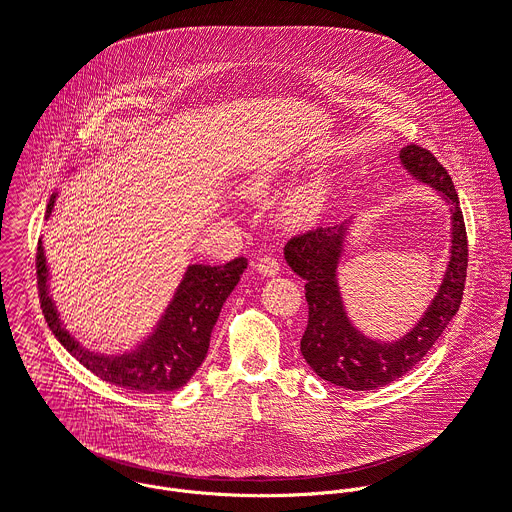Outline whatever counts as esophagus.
Segmentation results:
<instances>
[{
    "label": "esophagus",
    "mask_w": 512,
    "mask_h": 512,
    "mask_svg": "<svg viewBox=\"0 0 512 512\" xmlns=\"http://www.w3.org/2000/svg\"><path fill=\"white\" fill-rule=\"evenodd\" d=\"M255 269H257V273L263 275V277H275V275L281 271L277 259H273V257H261V259L255 263Z\"/></svg>",
    "instance_id": "esophagus-1"
}]
</instances>
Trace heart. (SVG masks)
I'll list each match as a JSON object with an SVG mask.
<instances>
[{"instance_id":"heart-1","label":"heart","mask_w":512,"mask_h":512,"mask_svg":"<svg viewBox=\"0 0 512 512\" xmlns=\"http://www.w3.org/2000/svg\"><path fill=\"white\" fill-rule=\"evenodd\" d=\"M283 181L277 167H263L241 175L235 191L243 197H263ZM327 205V183L321 173H311L293 185L279 203V217L285 225L303 227L315 223Z\"/></svg>"}]
</instances>
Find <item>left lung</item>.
Segmentation results:
<instances>
[{
	"mask_svg": "<svg viewBox=\"0 0 512 512\" xmlns=\"http://www.w3.org/2000/svg\"><path fill=\"white\" fill-rule=\"evenodd\" d=\"M399 161L417 183L435 189L451 213V245L443 279L425 313L407 333L397 339H377L361 331L349 315L339 269L357 217L295 237L283 249L287 265L305 279L309 321L301 353L321 379L351 391H373L409 373L443 335L463 299L469 247L453 179L431 151L417 145H405Z\"/></svg>",
	"mask_w": 512,
	"mask_h": 512,
	"instance_id": "8db88e82",
	"label": "left lung"
}]
</instances>
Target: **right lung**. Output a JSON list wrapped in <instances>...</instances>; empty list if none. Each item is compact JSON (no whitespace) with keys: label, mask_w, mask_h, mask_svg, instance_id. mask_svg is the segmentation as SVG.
<instances>
[{"label":"right lung","mask_w":512,"mask_h":512,"mask_svg":"<svg viewBox=\"0 0 512 512\" xmlns=\"http://www.w3.org/2000/svg\"><path fill=\"white\" fill-rule=\"evenodd\" d=\"M69 171H75V167ZM55 199L57 191L49 197L45 221L51 217ZM245 269V257L215 267L199 263L187 265L175 293L149 333L125 351L103 353L85 347L67 329L51 293V273L43 239H39L37 247L39 299L55 339L99 379L139 393L175 391L193 377L207 357L211 331L219 319L221 307L237 287Z\"/></svg>","instance_id":"right-lung-1"}]
</instances>
